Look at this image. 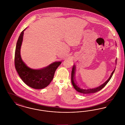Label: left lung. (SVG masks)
<instances>
[{
	"mask_svg": "<svg viewBox=\"0 0 125 125\" xmlns=\"http://www.w3.org/2000/svg\"><path fill=\"white\" fill-rule=\"evenodd\" d=\"M116 63H117V60H116ZM115 70V68L114 69V70H113V72H112V73H111V75L110 76V77L107 80V81L104 83L102 85H100V86L96 88H94V89H81V88H80L76 83L75 82V65H73V68H72V70L71 73V82L72 85L73 86V87H74V88L75 89L76 91H77L78 92L81 93H83L85 94H89L90 93H94L95 92H97L99 91H100V90L102 89L103 88H104L105 85L107 84V83L109 82V81L110 80V79H111V78L112 77L113 75V73L114 72V71Z\"/></svg>",
	"mask_w": 125,
	"mask_h": 125,
	"instance_id": "8db88e82",
	"label": "left lung"
}]
</instances>
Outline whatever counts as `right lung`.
<instances>
[{"label":"right lung","mask_w":125,"mask_h":125,"mask_svg":"<svg viewBox=\"0 0 125 125\" xmlns=\"http://www.w3.org/2000/svg\"><path fill=\"white\" fill-rule=\"evenodd\" d=\"M26 29V28L21 32L16 43L14 57L15 69L26 84L33 89H42L51 83L55 72L61 62H55L47 67L37 70L31 69L27 66L21 59L20 54L24 31Z\"/></svg>","instance_id":"1"}]
</instances>
